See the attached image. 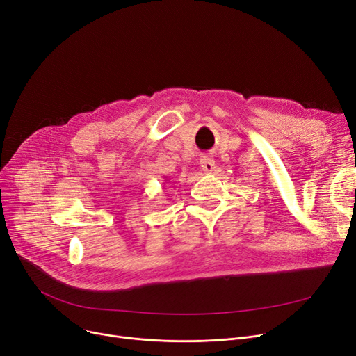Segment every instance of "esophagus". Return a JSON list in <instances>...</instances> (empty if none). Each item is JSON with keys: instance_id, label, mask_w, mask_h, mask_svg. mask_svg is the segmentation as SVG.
<instances>
[{"instance_id": "1", "label": "esophagus", "mask_w": 356, "mask_h": 356, "mask_svg": "<svg viewBox=\"0 0 356 356\" xmlns=\"http://www.w3.org/2000/svg\"><path fill=\"white\" fill-rule=\"evenodd\" d=\"M200 167L204 173H211L215 168V161L212 157H202L200 159Z\"/></svg>"}]
</instances>
